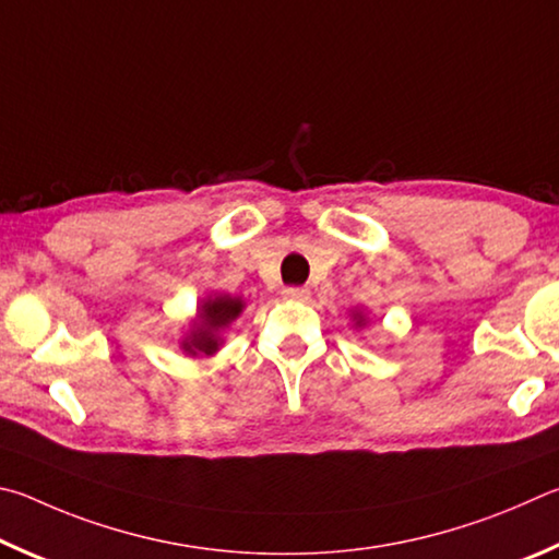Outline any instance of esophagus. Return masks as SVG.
I'll return each mask as SVG.
<instances>
[{
    "instance_id": "34e87169",
    "label": "esophagus",
    "mask_w": 559,
    "mask_h": 559,
    "mask_svg": "<svg viewBox=\"0 0 559 559\" xmlns=\"http://www.w3.org/2000/svg\"><path fill=\"white\" fill-rule=\"evenodd\" d=\"M282 297H285V299H307L309 289H305V287H285V289H282Z\"/></svg>"
}]
</instances>
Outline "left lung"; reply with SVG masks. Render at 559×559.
<instances>
[{
	"label": "left lung",
	"mask_w": 559,
	"mask_h": 559,
	"mask_svg": "<svg viewBox=\"0 0 559 559\" xmlns=\"http://www.w3.org/2000/svg\"><path fill=\"white\" fill-rule=\"evenodd\" d=\"M350 321H354L356 329H366L370 319H368V314H366L364 309H354V311H350Z\"/></svg>",
	"instance_id": "left-lung-1"
}]
</instances>
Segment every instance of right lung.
Returning <instances> with one entry per match:
<instances>
[{
    "label": "right lung",
    "mask_w": 559,
    "mask_h": 559,
    "mask_svg": "<svg viewBox=\"0 0 559 559\" xmlns=\"http://www.w3.org/2000/svg\"><path fill=\"white\" fill-rule=\"evenodd\" d=\"M242 297L225 295V292H211V295H205L199 301V307H195L189 329H183L179 348L191 358L218 354L221 346L225 344V331L242 314Z\"/></svg>",
    "instance_id": "1"
}]
</instances>
